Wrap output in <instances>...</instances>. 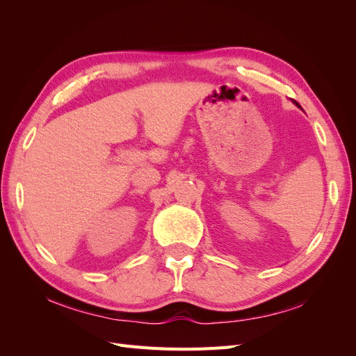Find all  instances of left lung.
Here are the masks:
<instances>
[{"mask_svg": "<svg viewBox=\"0 0 356 356\" xmlns=\"http://www.w3.org/2000/svg\"><path fill=\"white\" fill-rule=\"evenodd\" d=\"M293 102H294V104H296V105H297V106H298V108H301V106H300V104H298V102H297V101H294V99H293Z\"/></svg>", "mask_w": 356, "mask_h": 356, "instance_id": "8db88e82", "label": "left lung"}]
</instances>
